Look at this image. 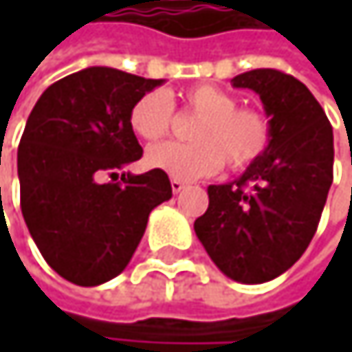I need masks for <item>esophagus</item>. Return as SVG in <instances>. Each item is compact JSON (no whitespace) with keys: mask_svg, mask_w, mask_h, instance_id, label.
<instances>
[{"mask_svg":"<svg viewBox=\"0 0 352 352\" xmlns=\"http://www.w3.org/2000/svg\"><path fill=\"white\" fill-rule=\"evenodd\" d=\"M171 189H173V193H179L181 189H185V183L181 181V179H171Z\"/></svg>","mask_w":352,"mask_h":352,"instance_id":"esophagus-1","label":"esophagus"}]
</instances>
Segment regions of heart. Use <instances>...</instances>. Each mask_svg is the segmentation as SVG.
<instances>
[{
    "mask_svg": "<svg viewBox=\"0 0 352 352\" xmlns=\"http://www.w3.org/2000/svg\"><path fill=\"white\" fill-rule=\"evenodd\" d=\"M185 104L201 118L189 144L163 142L146 151V165L175 179L216 173L222 163L234 171L252 165L269 146L271 126L265 113L236 107V100L214 85H197L185 94ZM173 122V102L165 91L142 96L130 109V126L144 140L163 138Z\"/></svg>",
    "mask_w": 352,
    "mask_h": 352,
    "instance_id": "b5f03b06",
    "label": "heart"
}]
</instances>
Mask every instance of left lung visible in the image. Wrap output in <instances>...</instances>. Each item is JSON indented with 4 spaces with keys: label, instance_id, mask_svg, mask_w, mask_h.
<instances>
[{
    "label": "left lung",
    "instance_id": "1",
    "mask_svg": "<svg viewBox=\"0 0 352 352\" xmlns=\"http://www.w3.org/2000/svg\"><path fill=\"white\" fill-rule=\"evenodd\" d=\"M265 107L271 140L232 183L210 185L193 230L216 267L239 283L285 273L314 239L332 185V126L310 89L275 69L236 75Z\"/></svg>",
    "mask_w": 352,
    "mask_h": 352
}]
</instances>
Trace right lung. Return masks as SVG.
<instances>
[{
  "label": "right lung",
  "instance_id": "right-lung-1",
  "mask_svg": "<svg viewBox=\"0 0 352 352\" xmlns=\"http://www.w3.org/2000/svg\"><path fill=\"white\" fill-rule=\"evenodd\" d=\"M163 83L87 67L52 83L28 116L18 146L22 216L44 261L75 285L120 275L148 214L173 195L167 173L155 169L104 181L142 157L130 109Z\"/></svg>",
  "mask_w": 352,
  "mask_h": 352
}]
</instances>
